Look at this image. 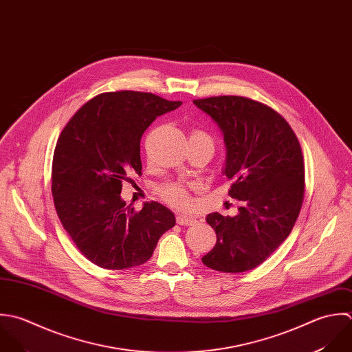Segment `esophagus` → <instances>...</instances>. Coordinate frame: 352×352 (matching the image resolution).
<instances>
[{
  "label": "esophagus",
  "instance_id": "obj_1",
  "mask_svg": "<svg viewBox=\"0 0 352 352\" xmlns=\"http://www.w3.org/2000/svg\"><path fill=\"white\" fill-rule=\"evenodd\" d=\"M176 223H177L179 226H194V224L197 223V220L192 219V217H188V216L179 214V216L176 217Z\"/></svg>",
  "mask_w": 352,
  "mask_h": 352
}]
</instances>
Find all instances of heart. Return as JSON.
Returning a JSON list of instances; mask_svg holds the SVG:
<instances>
[{
	"label": "heart",
	"instance_id": "1",
	"mask_svg": "<svg viewBox=\"0 0 352 352\" xmlns=\"http://www.w3.org/2000/svg\"><path fill=\"white\" fill-rule=\"evenodd\" d=\"M190 139L208 140V142L213 143L212 138L201 129H194L191 132ZM190 188H191V186L180 183V182H166L157 188V194L160 195V198L164 202H166L169 206H172L175 209H187L191 204Z\"/></svg>",
	"mask_w": 352,
	"mask_h": 352
}]
</instances>
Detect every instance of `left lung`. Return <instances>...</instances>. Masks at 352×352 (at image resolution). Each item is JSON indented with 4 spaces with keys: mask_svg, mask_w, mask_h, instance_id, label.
<instances>
[{
    "mask_svg": "<svg viewBox=\"0 0 352 352\" xmlns=\"http://www.w3.org/2000/svg\"><path fill=\"white\" fill-rule=\"evenodd\" d=\"M224 133L232 180L228 195L241 206L234 217L210 213L217 241L202 262L224 273L261 265L291 234L305 197L300 143L285 118L258 101L220 96L194 100Z\"/></svg>",
    "mask_w": 352,
    "mask_h": 352,
    "instance_id": "obj_1",
    "label": "left lung"
}]
</instances>
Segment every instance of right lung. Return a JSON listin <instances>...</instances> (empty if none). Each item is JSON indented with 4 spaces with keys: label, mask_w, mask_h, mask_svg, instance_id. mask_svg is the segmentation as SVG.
<instances>
[{
    "label": "right lung",
    "mask_w": 352,
    "mask_h": 352,
    "mask_svg": "<svg viewBox=\"0 0 352 352\" xmlns=\"http://www.w3.org/2000/svg\"><path fill=\"white\" fill-rule=\"evenodd\" d=\"M180 101L122 90L87 101L61 131L52 164L57 216L79 251L104 269H128L153 255L175 214L158 202L136 212L121 199L122 182L140 175V138Z\"/></svg>",
    "instance_id": "obj_1"
}]
</instances>
